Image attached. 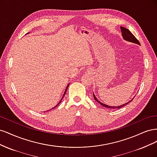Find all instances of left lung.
Wrapping results in <instances>:
<instances>
[{
	"instance_id": "left-lung-1",
	"label": "left lung",
	"mask_w": 157,
	"mask_h": 157,
	"mask_svg": "<svg viewBox=\"0 0 157 157\" xmlns=\"http://www.w3.org/2000/svg\"><path fill=\"white\" fill-rule=\"evenodd\" d=\"M121 29L122 36L123 39L126 40V41L130 42H133V43H135V44L140 45L138 40H137V39H136V38L134 36V35H133L132 33L129 30L127 29L126 28L123 27H121ZM93 96H94V99H95V100L97 101L99 104H100V105H103V107H105L109 108V109H120V108H122V107L125 106L126 105H127V104H128L130 102H131V101L133 100V99H134V98H132L130 101H129L126 103H124V104H122V105H118V106H110V105H106V104H104V103H101V101H99L98 100V99H97V98L96 97V96H95V94H94V93H93Z\"/></svg>"
}]
</instances>
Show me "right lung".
<instances>
[{
	"label": "right lung",
	"mask_w": 157,
	"mask_h": 157,
	"mask_svg": "<svg viewBox=\"0 0 157 157\" xmlns=\"http://www.w3.org/2000/svg\"><path fill=\"white\" fill-rule=\"evenodd\" d=\"M27 34H29V33H27ZM69 84H68V85H67V87H66V89H65V92H64V94H63V97H62V98H61V100L59 101V102L58 103V105H56V106H55L54 108H52V109H54V108H56L57 106H58V105H59V103L61 101V100H62V99H63V98L64 97V96H65V93H66V92H67V90L68 89V87H69ZM50 110H51V109H50Z\"/></svg>",
	"instance_id": "obj_1"
}]
</instances>
